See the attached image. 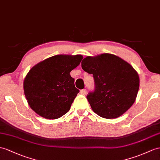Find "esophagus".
<instances>
[{"instance_id":"1","label":"esophagus","mask_w":160,"mask_h":160,"mask_svg":"<svg viewBox=\"0 0 160 160\" xmlns=\"http://www.w3.org/2000/svg\"><path fill=\"white\" fill-rule=\"evenodd\" d=\"M80 92H81V93L82 95H85V93H86V92H87V90L85 89H81V90L80 91Z\"/></svg>"}]
</instances>
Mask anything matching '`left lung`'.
I'll return each instance as SVG.
<instances>
[{
    "mask_svg": "<svg viewBox=\"0 0 160 160\" xmlns=\"http://www.w3.org/2000/svg\"><path fill=\"white\" fill-rule=\"evenodd\" d=\"M84 71L92 74L95 90L87 96L93 111L105 119L118 118L135 102L139 89L138 72L122 58L111 53L87 56Z\"/></svg>",
    "mask_w": 160,
    "mask_h": 160,
    "instance_id": "1",
    "label": "left lung"
}]
</instances>
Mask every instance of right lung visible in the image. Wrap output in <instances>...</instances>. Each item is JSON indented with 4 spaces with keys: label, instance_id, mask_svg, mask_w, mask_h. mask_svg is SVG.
I'll list each match as a JSON object with an SVG mask.
<instances>
[{
    "label": "right lung",
    "instance_id": "add662e5",
    "mask_svg": "<svg viewBox=\"0 0 160 160\" xmlns=\"http://www.w3.org/2000/svg\"><path fill=\"white\" fill-rule=\"evenodd\" d=\"M81 55H56L34 65L24 81L28 105L45 119H56L65 115L79 90L70 75L79 65Z\"/></svg>",
    "mask_w": 160,
    "mask_h": 160
}]
</instances>
